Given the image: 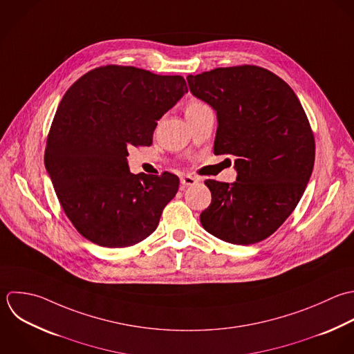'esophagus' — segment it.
<instances>
[{
    "label": "esophagus",
    "mask_w": 354,
    "mask_h": 354,
    "mask_svg": "<svg viewBox=\"0 0 354 354\" xmlns=\"http://www.w3.org/2000/svg\"><path fill=\"white\" fill-rule=\"evenodd\" d=\"M180 183H182V187H187V186H192L194 183H197V179L192 175H185L180 178Z\"/></svg>",
    "instance_id": "1"
}]
</instances>
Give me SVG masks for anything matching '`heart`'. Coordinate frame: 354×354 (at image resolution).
Returning <instances> with one entry per match:
<instances>
[{
    "label": "heart",
    "mask_w": 354,
    "mask_h": 354,
    "mask_svg": "<svg viewBox=\"0 0 354 354\" xmlns=\"http://www.w3.org/2000/svg\"><path fill=\"white\" fill-rule=\"evenodd\" d=\"M204 107H207V104H205L204 102H201V100H190V102L186 104V107H185V114L187 115V114L194 113V111H198V110H201V109H204Z\"/></svg>",
    "instance_id": "1"
}]
</instances>
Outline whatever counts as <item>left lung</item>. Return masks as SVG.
<instances>
[{"label":"left lung","instance_id":"obj_1","mask_svg":"<svg viewBox=\"0 0 354 354\" xmlns=\"http://www.w3.org/2000/svg\"><path fill=\"white\" fill-rule=\"evenodd\" d=\"M218 117L215 154L234 156L237 180L207 179L212 201L200 222L212 236L250 245L272 236L298 205L315 165V136L292 88L251 64L187 77Z\"/></svg>","mask_w":354,"mask_h":354}]
</instances>
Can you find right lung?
Returning <instances> with one entry per match:
<instances>
[{"label": "right lung", "instance_id": "obj_1", "mask_svg": "<svg viewBox=\"0 0 354 354\" xmlns=\"http://www.w3.org/2000/svg\"><path fill=\"white\" fill-rule=\"evenodd\" d=\"M186 92L182 75L117 64L96 67L67 89L44 161L64 214L86 240L124 248L157 229L179 178L131 174L128 147L150 146L157 121Z\"/></svg>", "mask_w": 354, "mask_h": 354}]
</instances>
